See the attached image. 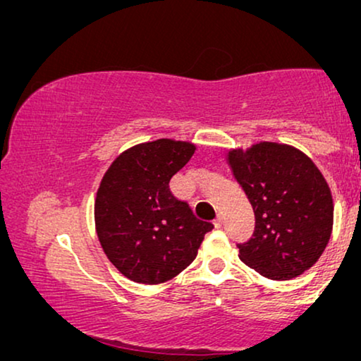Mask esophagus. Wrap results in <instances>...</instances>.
Returning a JSON list of instances; mask_svg holds the SVG:
<instances>
[{
    "label": "esophagus",
    "instance_id": "obj_1",
    "mask_svg": "<svg viewBox=\"0 0 361 361\" xmlns=\"http://www.w3.org/2000/svg\"><path fill=\"white\" fill-rule=\"evenodd\" d=\"M222 222H224V221H222V217H221V216H217V217H216V221H214L216 229H221V227H222Z\"/></svg>",
    "mask_w": 361,
    "mask_h": 361
}]
</instances>
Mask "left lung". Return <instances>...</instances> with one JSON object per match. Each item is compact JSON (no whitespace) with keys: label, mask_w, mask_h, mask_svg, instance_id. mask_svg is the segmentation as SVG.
Here are the masks:
<instances>
[{"label":"left lung","mask_w":361,"mask_h":361,"mask_svg":"<svg viewBox=\"0 0 361 361\" xmlns=\"http://www.w3.org/2000/svg\"><path fill=\"white\" fill-rule=\"evenodd\" d=\"M232 173L255 212V231L237 243L240 260L262 276L302 275L326 250L334 224L331 188L301 150L276 142L231 150Z\"/></svg>","instance_id":"1"}]
</instances>
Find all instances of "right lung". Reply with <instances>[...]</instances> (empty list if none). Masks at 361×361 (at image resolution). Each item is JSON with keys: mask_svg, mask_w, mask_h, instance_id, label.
I'll list each match as a JSON object with an SVG mask.
<instances>
[{"mask_svg": "<svg viewBox=\"0 0 361 361\" xmlns=\"http://www.w3.org/2000/svg\"><path fill=\"white\" fill-rule=\"evenodd\" d=\"M190 142L159 139L123 152L96 192L94 224L109 262L126 278L159 284L191 265L211 222L200 221L170 191L171 176L191 160Z\"/></svg>", "mask_w": 361, "mask_h": 361, "instance_id": "1", "label": "right lung"}]
</instances>
